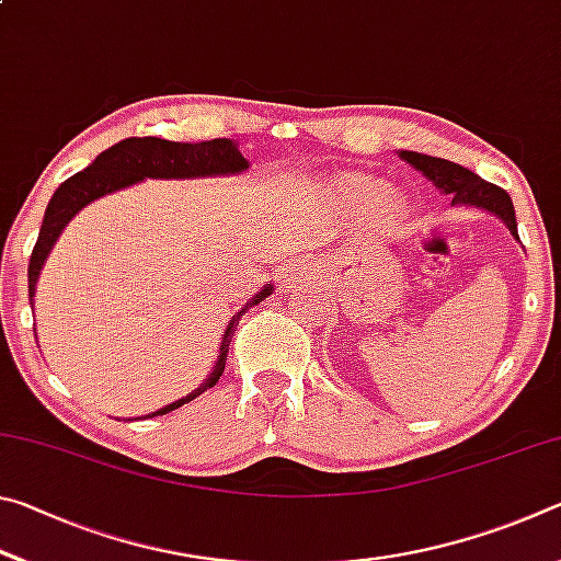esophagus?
<instances>
[{"label": "esophagus", "mask_w": 561, "mask_h": 561, "mask_svg": "<svg viewBox=\"0 0 561 561\" xmlns=\"http://www.w3.org/2000/svg\"><path fill=\"white\" fill-rule=\"evenodd\" d=\"M304 277H307V267H304V264H299V262H291V264H287V270H284L282 282L284 284H299V282H304Z\"/></svg>", "instance_id": "1"}]
</instances>
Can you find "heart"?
Wrapping results in <instances>:
<instances>
[{
  "label": "heart",
  "mask_w": 561,
  "mask_h": 561,
  "mask_svg": "<svg viewBox=\"0 0 561 561\" xmlns=\"http://www.w3.org/2000/svg\"><path fill=\"white\" fill-rule=\"evenodd\" d=\"M331 201H334L339 213L356 215L366 210L368 217H374L381 225L396 222L405 210V203L396 190H381L378 180L364 175L341 178L334 190H331Z\"/></svg>",
  "instance_id": "b5f03b06"
}]
</instances>
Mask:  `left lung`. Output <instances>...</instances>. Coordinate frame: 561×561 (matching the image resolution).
<instances>
[{"label": "left lung", "instance_id": "obj_1", "mask_svg": "<svg viewBox=\"0 0 561 561\" xmlns=\"http://www.w3.org/2000/svg\"><path fill=\"white\" fill-rule=\"evenodd\" d=\"M401 158L408 160L415 170H421L425 178L433 180L435 187L443 190L445 195H453V205H474L482 207V210L495 213L500 220L510 227V232L519 240L515 207H512V201L505 190L488 183V180L474 175L472 170L458 163H450V160L445 158L413 153V150H401Z\"/></svg>", "mask_w": 561, "mask_h": 561}]
</instances>
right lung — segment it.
<instances>
[{"instance_id": "right-lung-1", "label": "right lung", "mask_w": 561, "mask_h": 561, "mask_svg": "<svg viewBox=\"0 0 561 561\" xmlns=\"http://www.w3.org/2000/svg\"><path fill=\"white\" fill-rule=\"evenodd\" d=\"M250 168V163L242 158L240 150L227 138H215V140H203V144H175V140H165V138H126L121 144L111 146L108 150L93 160L89 168H83L81 173L71 175L69 180L56 187L54 197L49 201V207H46L42 230H39V240H36L34 250H32V260H30V299L34 297V287L36 279H39V272L44 267V260L49 257L51 247L56 242V237L61 234V230L69 225L71 217L87 207L89 203L96 201V197H103L113 193V190H121L133 183H140L146 178H205V175H227V173H242V170ZM272 287H264L257 297L252 301H247V307L242 311H237V317H232L230 327H227L225 336H222V346H220V358L213 368L210 378H205V383L201 388H195L193 393L180 398V401L170 403L160 411L150 413L146 417H156V415H165L175 408L185 405L205 393L207 388H213L225 371V360H227V351H230V341L232 334L237 331V324H240L242 314L254 304H260L264 297H270Z\"/></svg>"}]
</instances>
